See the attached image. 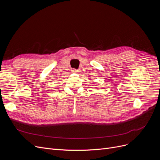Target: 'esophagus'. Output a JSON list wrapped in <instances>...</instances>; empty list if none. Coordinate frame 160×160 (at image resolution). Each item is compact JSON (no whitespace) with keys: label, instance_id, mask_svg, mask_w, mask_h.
<instances>
[{"label":"esophagus","instance_id":"esophagus-1","mask_svg":"<svg viewBox=\"0 0 160 160\" xmlns=\"http://www.w3.org/2000/svg\"><path fill=\"white\" fill-rule=\"evenodd\" d=\"M72 72H74V73H77V72H78V70H77V69H72Z\"/></svg>","mask_w":160,"mask_h":160}]
</instances>
